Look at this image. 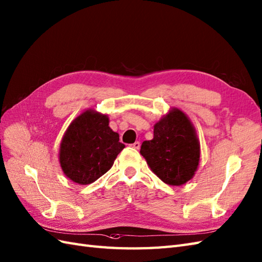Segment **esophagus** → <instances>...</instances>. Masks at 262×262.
<instances>
[{
    "instance_id": "esophagus-1",
    "label": "esophagus",
    "mask_w": 262,
    "mask_h": 262,
    "mask_svg": "<svg viewBox=\"0 0 262 262\" xmlns=\"http://www.w3.org/2000/svg\"><path fill=\"white\" fill-rule=\"evenodd\" d=\"M130 146H132L134 149H139V147H140V143H139V141H135V143L132 144Z\"/></svg>"
}]
</instances>
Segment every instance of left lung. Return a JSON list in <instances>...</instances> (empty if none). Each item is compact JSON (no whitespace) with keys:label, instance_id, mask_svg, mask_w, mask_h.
Segmentation results:
<instances>
[{"label":"left lung","instance_id":"obj_1","mask_svg":"<svg viewBox=\"0 0 262 262\" xmlns=\"http://www.w3.org/2000/svg\"><path fill=\"white\" fill-rule=\"evenodd\" d=\"M200 141L182 111L172 108L154 126V138L141 144L140 155L152 172L169 185H182L195 174Z\"/></svg>","mask_w":262,"mask_h":262}]
</instances>
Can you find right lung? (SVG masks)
Segmentation results:
<instances>
[{"label":"right lung","instance_id":"1","mask_svg":"<svg viewBox=\"0 0 262 262\" xmlns=\"http://www.w3.org/2000/svg\"><path fill=\"white\" fill-rule=\"evenodd\" d=\"M108 123L107 115L90 108L69 125L60 144L59 161L71 181L81 185L96 181L125 148Z\"/></svg>","mask_w":262,"mask_h":262}]
</instances>
